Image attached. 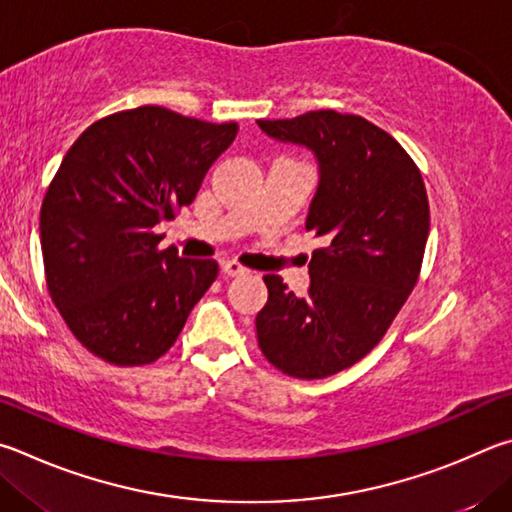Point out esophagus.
I'll use <instances>...</instances> for the list:
<instances>
[{"label":"esophagus","mask_w":512,"mask_h":512,"mask_svg":"<svg viewBox=\"0 0 512 512\" xmlns=\"http://www.w3.org/2000/svg\"><path fill=\"white\" fill-rule=\"evenodd\" d=\"M220 270H222L224 276H240V274L247 272L245 267H242V265L236 263V261H222V263H220Z\"/></svg>","instance_id":"1"}]
</instances>
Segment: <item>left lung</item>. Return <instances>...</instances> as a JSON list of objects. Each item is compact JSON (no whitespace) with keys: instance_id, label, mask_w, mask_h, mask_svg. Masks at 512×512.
Instances as JSON below:
<instances>
[{"instance_id":"obj_1","label":"left lung","mask_w":512,"mask_h":512,"mask_svg":"<svg viewBox=\"0 0 512 512\" xmlns=\"http://www.w3.org/2000/svg\"><path fill=\"white\" fill-rule=\"evenodd\" d=\"M258 125L315 155L306 231L324 238L308 263L306 297L281 276H263L258 346L292 378H328L380 342L414 290L429 236L427 191L405 148L362 116L317 110Z\"/></svg>"}]
</instances>
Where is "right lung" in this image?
I'll return each mask as SVG.
<instances>
[{
    "mask_svg": "<svg viewBox=\"0 0 512 512\" xmlns=\"http://www.w3.org/2000/svg\"><path fill=\"white\" fill-rule=\"evenodd\" d=\"M238 134L143 105L105 116L67 150L40 211L51 301L89 353L116 366L159 360L218 276V263L157 249L152 229L200 191Z\"/></svg>",
    "mask_w": 512,
    "mask_h": 512,
    "instance_id": "obj_1",
    "label": "right lung"
}]
</instances>
